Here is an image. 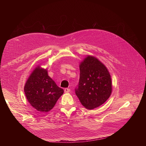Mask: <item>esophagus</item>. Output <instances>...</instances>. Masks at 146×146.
<instances>
[{"mask_svg":"<svg viewBox=\"0 0 146 146\" xmlns=\"http://www.w3.org/2000/svg\"><path fill=\"white\" fill-rule=\"evenodd\" d=\"M64 91H65V93H69V92L70 91V90L69 89V88H65V90H64Z\"/></svg>","mask_w":146,"mask_h":146,"instance_id":"obj_1","label":"esophagus"}]
</instances>
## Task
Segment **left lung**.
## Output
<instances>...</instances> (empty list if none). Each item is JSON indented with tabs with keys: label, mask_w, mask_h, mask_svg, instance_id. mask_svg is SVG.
I'll list each match as a JSON object with an SVG mask.
<instances>
[{
	"label": "left lung",
	"mask_w": 146,
	"mask_h": 146,
	"mask_svg": "<svg viewBox=\"0 0 146 146\" xmlns=\"http://www.w3.org/2000/svg\"><path fill=\"white\" fill-rule=\"evenodd\" d=\"M80 80L76 94L88 110L98 108L110 97L112 82L106 66L96 57L87 55L80 64Z\"/></svg>",
	"instance_id": "8db88e82"
}]
</instances>
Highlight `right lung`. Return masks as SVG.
Listing matches in <instances>:
<instances>
[{
	"mask_svg": "<svg viewBox=\"0 0 146 146\" xmlns=\"http://www.w3.org/2000/svg\"><path fill=\"white\" fill-rule=\"evenodd\" d=\"M27 99L31 105L42 113L50 111L64 94L48 75L47 69L37 66L28 77L24 87Z\"/></svg>",
	"mask_w": 146,
	"mask_h": 146,
	"instance_id": "obj_1",
	"label": "right lung"
}]
</instances>
